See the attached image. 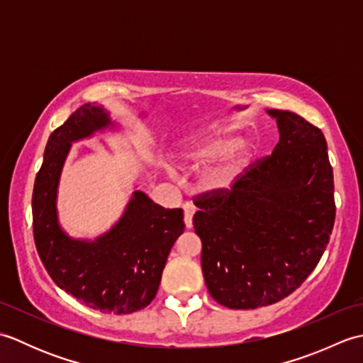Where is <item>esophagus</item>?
Here are the masks:
<instances>
[{
    "mask_svg": "<svg viewBox=\"0 0 363 363\" xmlns=\"http://www.w3.org/2000/svg\"><path fill=\"white\" fill-rule=\"evenodd\" d=\"M194 215H195V206L191 204L184 206V223H186V226L189 229L194 226Z\"/></svg>",
    "mask_w": 363,
    "mask_h": 363,
    "instance_id": "34e87169",
    "label": "esophagus"
}]
</instances>
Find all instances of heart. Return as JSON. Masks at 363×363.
<instances>
[{"mask_svg": "<svg viewBox=\"0 0 363 363\" xmlns=\"http://www.w3.org/2000/svg\"><path fill=\"white\" fill-rule=\"evenodd\" d=\"M252 148L250 143H238L234 133H221L206 138L189 154V160L196 165H204L218 160L204 176L207 190H226L238 179L251 159Z\"/></svg>", "mask_w": 363, "mask_h": 363, "instance_id": "b5f03b06", "label": "heart"}]
</instances>
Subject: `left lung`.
I'll return each mask as SVG.
<instances>
[{
  "label": "left lung",
  "instance_id": "8db88e82",
  "mask_svg": "<svg viewBox=\"0 0 363 363\" xmlns=\"http://www.w3.org/2000/svg\"><path fill=\"white\" fill-rule=\"evenodd\" d=\"M268 113L281 134L273 152L229 189L194 196L207 290L229 309H257L295 291L318 265L335 221L321 129L289 111Z\"/></svg>",
  "mask_w": 363,
  "mask_h": 363
}]
</instances>
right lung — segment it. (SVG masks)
Here are the masks:
<instances>
[{
	"label": "right lung",
	"mask_w": 363,
	"mask_h": 363,
	"mask_svg": "<svg viewBox=\"0 0 363 363\" xmlns=\"http://www.w3.org/2000/svg\"><path fill=\"white\" fill-rule=\"evenodd\" d=\"M111 123L103 106L87 103L52 130L33 191V230L38 256L57 287L103 313L142 311L154 299L172 246L184 225L182 209H165L134 191L126 212L95 242L73 240L56 215L59 174L70 143Z\"/></svg>",
	"instance_id": "1"
}]
</instances>
